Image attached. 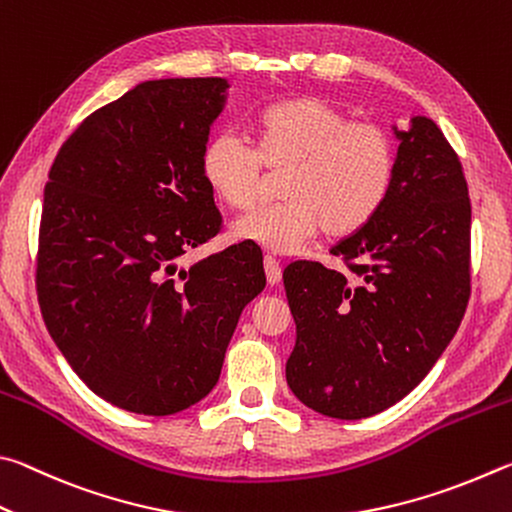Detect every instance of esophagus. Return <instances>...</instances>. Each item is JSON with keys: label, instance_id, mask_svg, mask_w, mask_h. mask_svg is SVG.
I'll return each instance as SVG.
<instances>
[{"label": "esophagus", "instance_id": "obj_1", "mask_svg": "<svg viewBox=\"0 0 512 512\" xmlns=\"http://www.w3.org/2000/svg\"><path fill=\"white\" fill-rule=\"evenodd\" d=\"M265 276H267V283H270V285H279L281 279H283L281 265L272 256H265Z\"/></svg>", "mask_w": 512, "mask_h": 512}]
</instances>
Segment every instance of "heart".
<instances>
[{
	"instance_id": "b5f03b06",
	"label": "heart",
	"mask_w": 512,
	"mask_h": 512,
	"mask_svg": "<svg viewBox=\"0 0 512 512\" xmlns=\"http://www.w3.org/2000/svg\"><path fill=\"white\" fill-rule=\"evenodd\" d=\"M398 148L373 121H351L315 96L267 107L258 119V143L224 132L204 150V175L224 202L251 211L263 202L267 170L288 173V202L240 218L233 233L274 251L297 254L326 227L342 238L366 227L391 193Z\"/></svg>"
}]
</instances>
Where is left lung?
Masks as SVG:
<instances>
[{
    "label": "left lung",
    "instance_id": "obj_1",
    "mask_svg": "<svg viewBox=\"0 0 512 512\" xmlns=\"http://www.w3.org/2000/svg\"><path fill=\"white\" fill-rule=\"evenodd\" d=\"M396 134L387 202L330 249L346 270L299 261L283 272L297 324L285 378L330 418H369L414 391L470 301L472 206L459 155L427 116Z\"/></svg>",
    "mask_w": 512,
    "mask_h": 512
}]
</instances>
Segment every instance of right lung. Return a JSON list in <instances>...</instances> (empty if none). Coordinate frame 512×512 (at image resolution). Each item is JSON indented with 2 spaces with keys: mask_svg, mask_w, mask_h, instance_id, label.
I'll return each instance as SVG.
<instances>
[{
  "mask_svg": "<svg viewBox=\"0 0 512 512\" xmlns=\"http://www.w3.org/2000/svg\"><path fill=\"white\" fill-rule=\"evenodd\" d=\"M224 89L222 78L137 85L69 134L44 186V324L78 378L132 414L209 396L242 308L265 288L251 240L175 265L222 231L202 159Z\"/></svg>",
  "mask_w": 512,
  "mask_h": 512,
  "instance_id": "add662e5",
  "label": "right lung"
}]
</instances>
